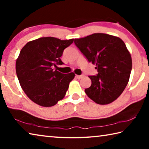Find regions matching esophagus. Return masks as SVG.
Listing matches in <instances>:
<instances>
[{
	"label": "esophagus",
	"mask_w": 149,
	"mask_h": 149,
	"mask_svg": "<svg viewBox=\"0 0 149 149\" xmlns=\"http://www.w3.org/2000/svg\"><path fill=\"white\" fill-rule=\"evenodd\" d=\"M84 75H76V77L77 78V79H81V78H82L83 77H84Z\"/></svg>",
	"instance_id": "obj_1"
}]
</instances>
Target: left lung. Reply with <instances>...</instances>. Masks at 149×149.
I'll return each mask as SVG.
<instances>
[{"label": "left lung", "mask_w": 149, "mask_h": 149, "mask_svg": "<svg viewBox=\"0 0 149 149\" xmlns=\"http://www.w3.org/2000/svg\"><path fill=\"white\" fill-rule=\"evenodd\" d=\"M74 43L89 62L96 64L98 74L89 75L91 87L85 92L99 104L117 99L129 81L132 68L130 52L122 39L105 33H93L75 39Z\"/></svg>", "instance_id": "left-lung-1"}]
</instances>
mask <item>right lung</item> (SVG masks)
I'll use <instances>...</instances> for the list:
<instances>
[{
    "label": "right lung",
    "instance_id": "add662e5",
    "mask_svg": "<svg viewBox=\"0 0 149 149\" xmlns=\"http://www.w3.org/2000/svg\"><path fill=\"white\" fill-rule=\"evenodd\" d=\"M73 42L74 39L41 37L22 48L16 60V74L22 89L33 102L50 107L64 97L75 74H62L54 68L64 64L60 57Z\"/></svg>",
    "mask_w": 149,
    "mask_h": 149
}]
</instances>
